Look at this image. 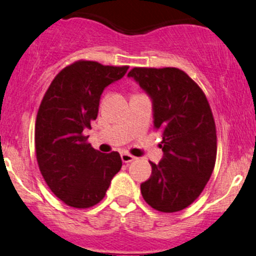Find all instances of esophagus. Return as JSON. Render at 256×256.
I'll return each mask as SVG.
<instances>
[{
	"label": "esophagus",
	"instance_id": "esophagus-1",
	"mask_svg": "<svg viewBox=\"0 0 256 256\" xmlns=\"http://www.w3.org/2000/svg\"><path fill=\"white\" fill-rule=\"evenodd\" d=\"M120 156H122V162H125V164L131 162V161H134V158H136L134 156V155L128 154V152H122V155H120Z\"/></svg>",
	"mask_w": 256,
	"mask_h": 256
}]
</instances>
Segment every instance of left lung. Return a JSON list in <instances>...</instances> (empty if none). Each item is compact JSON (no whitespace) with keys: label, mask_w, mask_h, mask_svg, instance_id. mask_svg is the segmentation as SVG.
<instances>
[{"label":"left lung","mask_w":256,"mask_h":256,"mask_svg":"<svg viewBox=\"0 0 256 256\" xmlns=\"http://www.w3.org/2000/svg\"><path fill=\"white\" fill-rule=\"evenodd\" d=\"M152 102L154 128L162 132L164 156L149 161L152 176L140 184L143 198L158 212L184 210L210 180L216 158V122L207 98L174 67H134L128 72Z\"/></svg>","instance_id":"8db88e82"}]
</instances>
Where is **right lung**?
I'll return each instance as SVG.
<instances>
[{
	"label": "right lung",
	"instance_id": "add662e5",
	"mask_svg": "<svg viewBox=\"0 0 256 256\" xmlns=\"http://www.w3.org/2000/svg\"><path fill=\"white\" fill-rule=\"evenodd\" d=\"M128 70L76 61L58 73L40 102L34 126L38 167L49 189L70 207L98 204L122 168L118 152L95 150L83 132L98 118L104 88Z\"/></svg>",
	"mask_w": 256,
	"mask_h": 256
}]
</instances>
